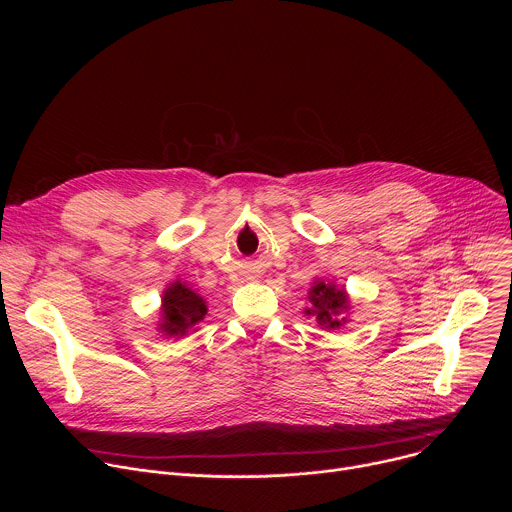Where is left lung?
Instances as JSON below:
<instances>
[{
    "label": "left lung",
    "instance_id": "obj_1",
    "mask_svg": "<svg viewBox=\"0 0 512 512\" xmlns=\"http://www.w3.org/2000/svg\"><path fill=\"white\" fill-rule=\"evenodd\" d=\"M304 314L316 318L322 330H340L348 322L350 296L344 287H338L334 281L314 279L308 291V306L304 308Z\"/></svg>",
    "mask_w": 512,
    "mask_h": 512
}]
</instances>
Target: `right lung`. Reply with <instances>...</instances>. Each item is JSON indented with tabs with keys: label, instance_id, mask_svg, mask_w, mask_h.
<instances>
[{
	"label": "right lung",
	"instance_id": "add662e5",
	"mask_svg": "<svg viewBox=\"0 0 512 512\" xmlns=\"http://www.w3.org/2000/svg\"><path fill=\"white\" fill-rule=\"evenodd\" d=\"M206 312V300L198 291L186 281L176 279L162 291L158 332L164 338H184L188 332L198 330L196 326L204 320Z\"/></svg>",
	"mask_w": 512,
	"mask_h": 512
}]
</instances>
